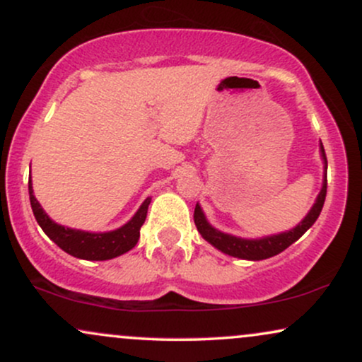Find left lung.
Returning a JSON list of instances; mask_svg holds the SVG:
<instances>
[{"label":"left lung","instance_id":"1","mask_svg":"<svg viewBox=\"0 0 362 362\" xmlns=\"http://www.w3.org/2000/svg\"><path fill=\"white\" fill-rule=\"evenodd\" d=\"M320 155H322L323 160L322 190H320L317 201H315L310 213L306 214L305 218L301 219V223H298L293 230L282 231V233L271 236H262V238H242V236L223 233V231L216 230L213 224L207 221L201 206L195 204L194 223L195 226H197V231L201 233V236L206 242H209L214 248H218L219 252L231 257H238V259L243 260H264L269 259V257L277 255V253H281L282 250H286L289 245H293L296 240H300L301 236L313 226V223L317 221L320 213H322V207L327 195V156L322 143H320Z\"/></svg>","mask_w":362,"mask_h":362}]
</instances>
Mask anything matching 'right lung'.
Masks as SVG:
<instances>
[{"label":"right lung","mask_w":362,"mask_h":362,"mask_svg":"<svg viewBox=\"0 0 362 362\" xmlns=\"http://www.w3.org/2000/svg\"><path fill=\"white\" fill-rule=\"evenodd\" d=\"M28 195H30L32 211H34L37 223L42 228L44 233L61 250L83 260H110L134 248L139 240L141 226L146 219L148 206L151 202V197H148L136 211V214L117 230L91 233V231L73 230V228L62 226V224L52 221L35 199L34 189H32V177L28 178Z\"/></svg>","instance_id":"add662e5"}]
</instances>
